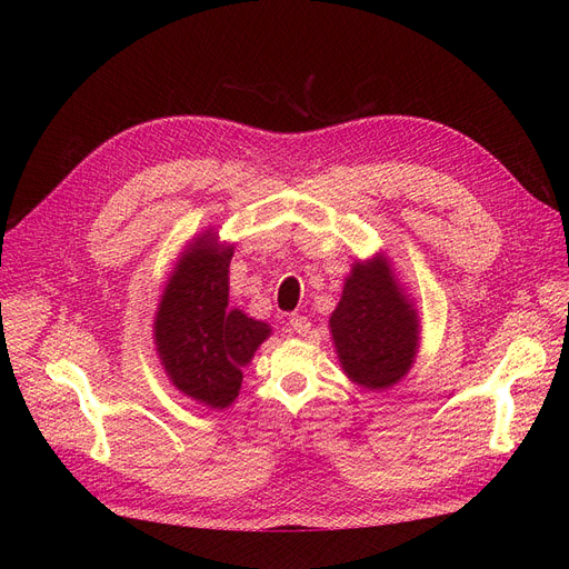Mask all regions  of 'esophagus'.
Here are the masks:
<instances>
[{
	"mask_svg": "<svg viewBox=\"0 0 569 569\" xmlns=\"http://www.w3.org/2000/svg\"><path fill=\"white\" fill-rule=\"evenodd\" d=\"M289 325H291V330H295L297 335H308V332H311V320H308L306 316L295 313V316L289 318Z\"/></svg>",
	"mask_w": 569,
	"mask_h": 569,
	"instance_id": "obj_1",
	"label": "esophagus"
}]
</instances>
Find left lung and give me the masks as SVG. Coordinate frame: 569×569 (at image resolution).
Listing matches in <instances>:
<instances>
[{"label":"left lung","instance_id":"left-lung-1","mask_svg":"<svg viewBox=\"0 0 569 569\" xmlns=\"http://www.w3.org/2000/svg\"><path fill=\"white\" fill-rule=\"evenodd\" d=\"M330 327L343 372L366 389L396 385L416 360L418 316L382 258L353 266Z\"/></svg>","mask_w":569,"mask_h":569}]
</instances>
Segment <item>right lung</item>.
Returning <instances> with one entry per match:
<instances>
[{
    "label": "right lung",
    "mask_w": 569,
    "mask_h": 569,
    "mask_svg": "<svg viewBox=\"0 0 569 569\" xmlns=\"http://www.w3.org/2000/svg\"><path fill=\"white\" fill-rule=\"evenodd\" d=\"M230 261L232 249L220 251L216 234L197 239L170 278L153 322L170 380L211 408L237 399L244 366L270 335L266 322L230 308Z\"/></svg>",
    "instance_id": "1"
}]
</instances>
